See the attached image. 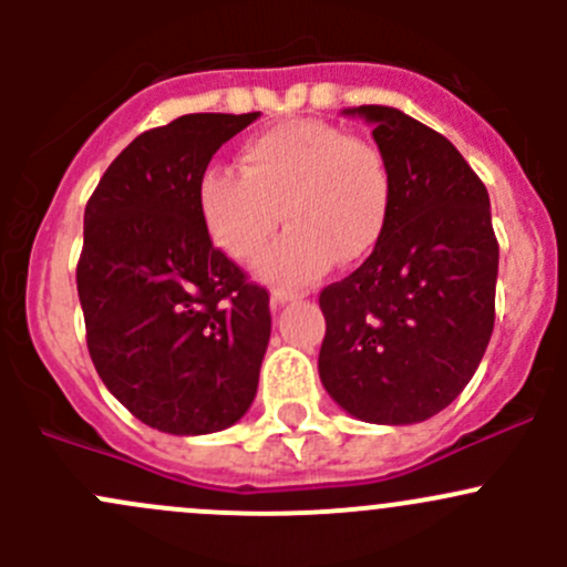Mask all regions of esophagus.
I'll list each match as a JSON object with an SVG mask.
<instances>
[{
	"label": "esophagus",
	"instance_id": "esophagus-1",
	"mask_svg": "<svg viewBox=\"0 0 567 567\" xmlns=\"http://www.w3.org/2000/svg\"><path fill=\"white\" fill-rule=\"evenodd\" d=\"M296 299H301V293H296V290H285V288L271 290V307H285L288 301H296Z\"/></svg>",
	"mask_w": 567,
	"mask_h": 567
}]
</instances>
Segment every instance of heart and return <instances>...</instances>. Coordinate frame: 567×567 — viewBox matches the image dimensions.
Wrapping results in <instances>:
<instances>
[{"instance_id":"b5f03b06","label":"heart","mask_w":567,"mask_h":567,"mask_svg":"<svg viewBox=\"0 0 567 567\" xmlns=\"http://www.w3.org/2000/svg\"><path fill=\"white\" fill-rule=\"evenodd\" d=\"M238 164L241 175L210 167L199 177V219L238 262L255 260L285 219L290 230L255 268L266 282L305 288L337 257L357 262L379 244L392 177L375 142L323 120H288L249 136Z\"/></svg>"}]
</instances>
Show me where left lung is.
Segmentation results:
<instances>
[{
    "label": "left lung",
    "mask_w": 567,
    "mask_h": 567,
    "mask_svg": "<svg viewBox=\"0 0 567 567\" xmlns=\"http://www.w3.org/2000/svg\"><path fill=\"white\" fill-rule=\"evenodd\" d=\"M392 177L373 255L320 290L318 373L357 420L411 425L447 409L494 331L491 203L453 142L392 106H357Z\"/></svg>",
    "instance_id": "1"
}]
</instances>
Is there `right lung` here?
Here are the masks:
<instances>
[{"mask_svg": "<svg viewBox=\"0 0 567 567\" xmlns=\"http://www.w3.org/2000/svg\"><path fill=\"white\" fill-rule=\"evenodd\" d=\"M260 112L183 114L136 136L84 208L76 266L87 348L145 425L203 436L241 420L271 337L268 290L205 233L197 183Z\"/></svg>", "mask_w": 567, "mask_h": 567, "instance_id": "1", "label": "right lung"}]
</instances>
